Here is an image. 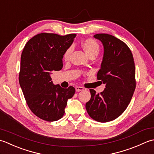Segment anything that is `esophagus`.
Returning a JSON list of instances; mask_svg holds the SVG:
<instances>
[{
  "instance_id": "1",
  "label": "esophagus",
  "mask_w": 154,
  "mask_h": 154,
  "mask_svg": "<svg viewBox=\"0 0 154 154\" xmlns=\"http://www.w3.org/2000/svg\"><path fill=\"white\" fill-rule=\"evenodd\" d=\"M75 89H76V92H80V91H82L84 90V88L83 87H81V86H76L75 88Z\"/></svg>"
}]
</instances>
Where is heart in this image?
I'll return each mask as SVG.
<instances>
[{
    "label": "heart",
    "mask_w": 154,
    "mask_h": 154,
    "mask_svg": "<svg viewBox=\"0 0 154 154\" xmlns=\"http://www.w3.org/2000/svg\"><path fill=\"white\" fill-rule=\"evenodd\" d=\"M81 46L82 47L84 52H86V54L89 57L92 56H96L98 55L100 50L98 43L92 38L84 39L81 42ZM72 52V47H69L64 52L63 58L65 62H68L70 60Z\"/></svg>",
    "instance_id": "b5f03b06"
}]
</instances>
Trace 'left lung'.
Instances as JSON below:
<instances>
[{"label": "left lung", "instance_id": "left-lung-1", "mask_svg": "<svg viewBox=\"0 0 154 154\" xmlns=\"http://www.w3.org/2000/svg\"><path fill=\"white\" fill-rule=\"evenodd\" d=\"M94 37L103 46L97 78L106 88L100 94L90 89L91 98L86 108L93 120L108 122L120 116L129 105L136 84L135 64L132 53L123 41L108 34H97Z\"/></svg>", "mask_w": 154, "mask_h": 154}]
</instances>
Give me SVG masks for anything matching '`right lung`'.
<instances>
[{
  "instance_id": "1",
  "label": "right lung",
  "mask_w": 154,
  "mask_h": 154,
  "mask_svg": "<svg viewBox=\"0 0 154 154\" xmlns=\"http://www.w3.org/2000/svg\"><path fill=\"white\" fill-rule=\"evenodd\" d=\"M76 36L40 33L28 41L22 52L20 86L30 110L42 120H60L68 100L76 91L72 86L63 88L54 85L51 77L52 71L60 70L63 66L64 53Z\"/></svg>"
}]
</instances>
